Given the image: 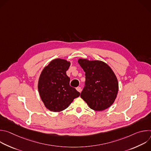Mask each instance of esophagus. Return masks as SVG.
<instances>
[{
    "label": "esophagus",
    "mask_w": 151,
    "mask_h": 151,
    "mask_svg": "<svg viewBox=\"0 0 151 151\" xmlns=\"http://www.w3.org/2000/svg\"><path fill=\"white\" fill-rule=\"evenodd\" d=\"M76 90H77L78 92L81 93V87H77V88H76Z\"/></svg>",
    "instance_id": "esophagus-1"
}]
</instances>
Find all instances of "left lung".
Instances as JSON below:
<instances>
[{
	"instance_id": "obj_1",
	"label": "left lung",
	"mask_w": 151,
	"mask_h": 151,
	"mask_svg": "<svg viewBox=\"0 0 151 151\" xmlns=\"http://www.w3.org/2000/svg\"><path fill=\"white\" fill-rule=\"evenodd\" d=\"M78 62L85 72L86 79L81 97L94 111L107 109L115 101L118 92V82L114 71L100 60L79 58Z\"/></svg>"
}]
</instances>
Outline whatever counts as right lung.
<instances>
[{
  "mask_svg": "<svg viewBox=\"0 0 151 151\" xmlns=\"http://www.w3.org/2000/svg\"><path fill=\"white\" fill-rule=\"evenodd\" d=\"M70 66V61L56 58L45 66L40 75L39 93L45 106L50 111L59 112L66 109L80 95L70 86V78L66 75Z\"/></svg>",
  "mask_w": 151,
  "mask_h": 151,
  "instance_id": "1",
  "label": "right lung"
}]
</instances>
